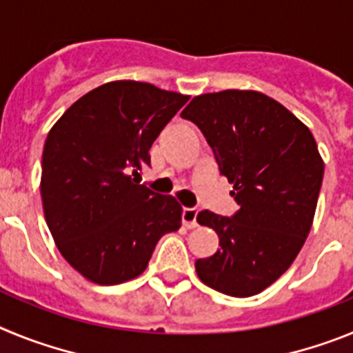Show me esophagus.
Returning <instances> with one entry per match:
<instances>
[{
    "label": "esophagus",
    "instance_id": "esophagus-1",
    "mask_svg": "<svg viewBox=\"0 0 353 353\" xmlns=\"http://www.w3.org/2000/svg\"><path fill=\"white\" fill-rule=\"evenodd\" d=\"M196 217H198V208H194V207H185L182 210V221H183V226L185 228H189V230H191V228H196L198 226V223H196Z\"/></svg>",
    "mask_w": 353,
    "mask_h": 353
}]
</instances>
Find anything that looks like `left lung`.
Segmentation results:
<instances>
[{
  "label": "left lung",
  "mask_w": 353,
  "mask_h": 353,
  "mask_svg": "<svg viewBox=\"0 0 353 353\" xmlns=\"http://www.w3.org/2000/svg\"><path fill=\"white\" fill-rule=\"evenodd\" d=\"M182 118L203 132L240 207L232 217L199 212L221 248L196 261V272L221 293L256 295L288 270L310 235L323 180L316 141L285 105L249 90L194 97Z\"/></svg>",
  "instance_id": "1"
}]
</instances>
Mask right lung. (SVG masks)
I'll return each mask as SVG.
<instances>
[{"label": "right lung", "mask_w": 353, "mask_h": 353, "mask_svg": "<svg viewBox=\"0 0 353 353\" xmlns=\"http://www.w3.org/2000/svg\"><path fill=\"white\" fill-rule=\"evenodd\" d=\"M187 101L154 84L113 81L81 97L49 130L43 215L65 260L90 281L138 277L159 239L182 224L179 201L141 185L138 171Z\"/></svg>", "instance_id": "right-lung-1"}]
</instances>
